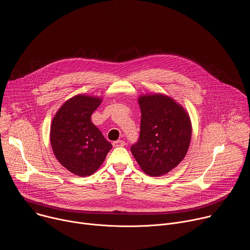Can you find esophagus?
I'll return each mask as SVG.
<instances>
[{
	"instance_id": "1",
	"label": "esophagus",
	"mask_w": 250,
	"mask_h": 250,
	"mask_svg": "<svg viewBox=\"0 0 250 250\" xmlns=\"http://www.w3.org/2000/svg\"><path fill=\"white\" fill-rule=\"evenodd\" d=\"M125 144L123 140H120V141H117V142H113L112 143V146L115 147H119V146H124Z\"/></svg>"
}]
</instances>
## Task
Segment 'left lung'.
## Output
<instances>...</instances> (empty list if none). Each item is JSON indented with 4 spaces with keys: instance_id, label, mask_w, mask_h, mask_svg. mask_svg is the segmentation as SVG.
<instances>
[{
    "instance_id": "obj_1",
    "label": "left lung",
    "mask_w": 250,
    "mask_h": 250,
    "mask_svg": "<svg viewBox=\"0 0 250 250\" xmlns=\"http://www.w3.org/2000/svg\"><path fill=\"white\" fill-rule=\"evenodd\" d=\"M141 111L139 142L130 147L142 170L150 176L169 172L184 160L191 140V122L186 108L172 98L149 94L138 99Z\"/></svg>"
}]
</instances>
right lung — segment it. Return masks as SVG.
<instances>
[{"label":"right lung","instance_id":"right-lung-1","mask_svg":"<svg viewBox=\"0 0 250 250\" xmlns=\"http://www.w3.org/2000/svg\"><path fill=\"white\" fill-rule=\"evenodd\" d=\"M103 99L77 95L58 109L50 130V142L59 163L72 173L88 176L100 168L112 147L92 123Z\"/></svg>","mask_w":250,"mask_h":250}]
</instances>
